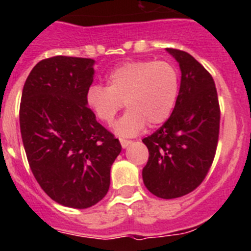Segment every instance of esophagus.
<instances>
[{"instance_id": "1", "label": "esophagus", "mask_w": 251, "mask_h": 251, "mask_svg": "<svg viewBox=\"0 0 251 251\" xmlns=\"http://www.w3.org/2000/svg\"><path fill=\"white\" fill-rule=\"evenodd\" d=\"M119 141H121V145H122V147H123V148L128 147V146H129L130 143H132V141H129V139L121 138V139H119Z\"/></svg>"}]
</instances>
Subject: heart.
<instances>
[{
  "instance_id": "b5f03b06",
  "label": "heart",
  "mask_w": 251,
  "mask_h": 251,
  "mask_svg": "<svg viewBox=\"0 0 251 251\" xmlns=\"http://www.w3.org/2000/svg\"><path fill=\"white\" fill-rule=\"evenodd\" d=\"M178 90V73L172 64L142 60L114 69L108 76V86H89L85 103L98 121L112 124L126 101L129 110L117 123L115 132L134 136L147 123L157 127L170 118Z\"/></svg>"
}]
</instances>
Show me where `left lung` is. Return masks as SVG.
Instances as JSON below:
<instances>
[{
    "mask_svg": "<svg viewBox=\"0 0 251 251\" xmlns=\"http://www.w3.org/2000/svg\"><path fill=\"white\" fill-rule=\"evenodd\" d=\"M181 68V86L170 118L143 138L150 157L142 175L148 191L176 199L202 183L215 158L220 105L211 74L194 56L167 49Z\"/></svg>",
    "mask_w": 251,
    "mask_h": 251,
    "instance_id": "1",
    "label": "left lung"
}]
</instances>
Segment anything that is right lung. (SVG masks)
<instances>
[{"mask_svg":"<svg viewBox=\"0 0 251 251\" xmlns=\"http://www.w3.org/2000/svg\"><path fill=\"white\" fill-rule=\"evenodd\" d=\"M94 60L52 56L34 66L22 89L20 129L31 171L57 203L86 208L110 185L122 151L112 132L86 106Z\"/></svg>","mask_w":251,"mask_h":251,"instance_id":"add662e5","label":"right lung"}]
</instances>
